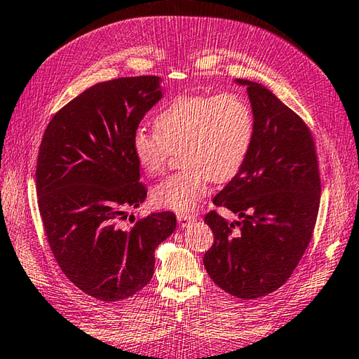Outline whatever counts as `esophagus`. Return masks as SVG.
Here are the masks:
<instances>
[{"label":"esophagus","mask_w":359,"mask_h":359,"mask_svg":"<svg viewBox=\"0 0 359 359\" xmlns=\"http://www.w3.org/2000/svg\"><path fill=\"white\" fill-rule=\"evenodd\" d=\"M177 221L182 227H188L189 224H191L194 221V216L191 215H185V213H179L177 215Z\"/></svg>","instance_id":"1"}]
</instances>
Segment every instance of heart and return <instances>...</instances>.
Segmentation results:
<instances>
[{"label":"heart","instance_id":"b5f03b06","mask_svg":"<svg viewBox=\"0 0 359 359\" xmlns=\"http://www.w3.org/2000/svg\"><path fill=\"white\" fill-rule=\"evenodd\" d=\"M154 128L133 133V157L144 172L156 175L180 147L185 168L152 189L156 205L179 213L191 212L213 180L233 179L255 138L254 111L236 93L175 96L154 118Z\"/></svg>","mask_w":359,"mask_h":359}]
</instances>
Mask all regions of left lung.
Listing matches in <instances>:
<instances>
[{
	"instance_id": "obj_1",
	"label": "left lung",
	"mask_w": 359,
	"mask_h": 359,
	"mask_svg": "<svg viewBox=\"0 0 359 359\" xmlns=\"http://www.w3.org/2000/svg\"><path fill=\"white\" fill-rule=\"evenodd\" d=\"M236 83L248 88L255 138L241 171L213 199L240 221L215 210L205 216L215 241L203 266L221 290L248 300L277 291L304 257L318 219L320 177L304 119L262 83Z\"/></svg>"
}]
</instances>
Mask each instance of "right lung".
Masks as SVG:
<instances>
[{
  "mask_svg": "<svg viewBox=\"0 0 359 359\" xmlns=\"http://www.w3.org/2000/svg\"><path fill=\"white\" fill-rule=\"evenodd\" d=\"M160 81L119 77L87 88L53 116L39 149V210L55 262L81 291L109 304L151 282L154 252L177 226L171 212L121 224L147 194L132 137L163 96Z\"/></svg>",
  "mask_w": 359,
  "mask_h": 359,
  "instance_id": "obj_1",
  "label": "right lung"
}]
</instances>
